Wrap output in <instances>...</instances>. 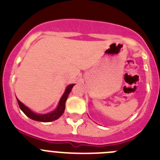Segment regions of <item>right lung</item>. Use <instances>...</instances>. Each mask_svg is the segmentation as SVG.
<instances>
[{
    "label": "right lung",
    "mask_w": 160,
    "mask_h": 160,
    "mask_svg": "<svg viewBox=\"0 0 160 160\" xmlns=\"http://www.w3.org/2000/svg\"><path fill=\"white\" fill-rule=\"evenodd\" d=\"M74 86V84H70L67 87H66V90H65L64 94L61 98L60 101H59L58 105L57 108L55 109L54 111H51V112L48 113V114H36V113L32 112L30 109L28 108L26 106H25L22 102L20 101L18 98H17L18 102V105H19L20 109L22 110L24 112V114L26 115V116L29 117V118L32 120H35V121H39V122H52V121H54V120L58 119V118H60L62 114L65 111V108H66V102L67 99L68 95L71 91L72 88Z\"/></svg>",
    "instance_id": "1"
}]
</instances>
